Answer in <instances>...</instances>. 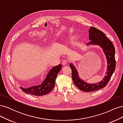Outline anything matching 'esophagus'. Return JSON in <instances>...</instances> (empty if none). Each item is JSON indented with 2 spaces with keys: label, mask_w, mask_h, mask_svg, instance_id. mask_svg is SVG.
I'll list each match as a JSON object with an SVG mask.
<instances>
[{
  "label": "esophagus",
  "mask_w": 123,
  "mask_h": 123,
  "mask_svg": "<svg viewBox=\"0 0 123 123\" xmlns=\"http://www.w3.org/2000/svg\"><path fill=\"white\" fill-rule=\"evenodd\" d=\"M67 63H68V61H67V60H63L62 61V65H64V66L66 65V64H67Z\"/></svg>",
  "instance_id": "obj_1"
}]
</instances>
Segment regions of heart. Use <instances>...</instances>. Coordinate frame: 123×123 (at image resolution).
<instances>
[{"label":"heart","mask_w":123,"mask_h":123,"mask_svg":"<svg viewBox=\"0 0 123 123\" xmlns=\"http://www.w3.org/2000/svg\"><path fill=\"white\" fill-rule=\"evenodd\" d=\"M76 36H75V35H72V36H71L70 37V39H69V40H70V42H71V43H73V42H74V41L75 40V39H76Z\"/></svg>","instance_id":"heart-1"}]
</instances>
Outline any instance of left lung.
<instances>
[{
	"label": "left lung",
	"mask_w": 123,
	"mask_h": 123,
	"mask_svg": "<svg viewBox=\"0 0 123 123\" xmlns=\"http://www.w3.org/2000/svg\"><path fill=\"white\" fill-rule=\"evenodd\" d=\"M89 44L98 45L101 47L107 60V69L105 76L101 81L95 84H88L80 79L77 70L73 64H70V67L72 70V77L74 84L80 90L85 92H90L99 90L105 87L108 83L111 76L113 73L116 62L115 59V48L112 42L105 36L104 33L94 27H90L89 30Z\"/></svg>",
	"instance_id": "left-lung-1"
}]
</instances>
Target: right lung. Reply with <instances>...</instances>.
I'll list each match as a JSON object with an SVG mask.
<instances>
[{
	"instance_id": "add662e5",
	"label": "right lung",
	"mask_w": 123,
	"mask_h": 123,
	"mask_svg": "<svg viewBox=\"0 0 123 123\" xmlns=\"http://www.w3.org/2000/svg\"><path fill=\"white\" fill-rule=\"evenodd\" d=\"M62 66L61 65H58L51 69L47 74L45 80L40 85L28 88L20 87V88L26 93L35 96H42L49 93L54 87L55 80L58 73L62 69Z\"/></svg>"
}]
</instances>
